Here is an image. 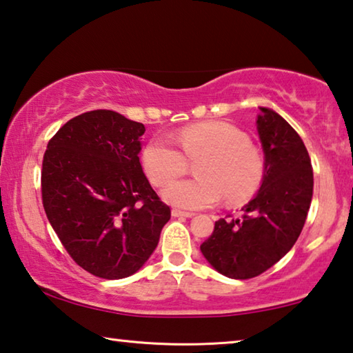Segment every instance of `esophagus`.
<instances>
[{"instance_id":"34e87169","label":"esophagus","mask_w":353,"mask_h":353,"mask_svg":"<svg viewBox=\"0 0 353 353\" xmlns=\"http://www.w3.org/2000/svg\"><path fill=\"white\" fill-rule=\"evenodd\" d=\"M172 216L173 217H192L194 212H186V211H181V210H176V208H173Z\"/></svg>"}]
</instances>
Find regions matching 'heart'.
I'll use <instances>...</instances> for the list:
<instances>
[{
    "instance_id": "obj_1",
    "label": "heart",
    "mask_w": 353,
    "mask_h": 353,
    "mask_svg": "<svg viewBox=\"0 0 353 353\" xmlns=\"http://www.w3.org/2000/svg\"><path fill=\"white\" fill-rule=\"evenodd\" d=\"M173 139L180 148L169 137L156 136L141 153L143 170L156 186L186 170L188 158H199L195 164L199 176L165 184L163 199L167 203L181 210H203L223 197L228 203H241L261 186L263 156L234 125L227 122L189 125Z\"/></svg>"
}]
</instances>
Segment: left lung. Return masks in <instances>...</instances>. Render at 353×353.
Here are the masks:
<instances>
[{
	"mask_svg": "<svg viewBox=\"0 0 353 353\" xmlns=\"http://www.w3.org/2000/svg\"><path fill=\"white\" fill-rule=\"evenodd\" d=\"M256 130L264 178L241 219H219L200 250L212 268L234 280L261 275L291 250L313 199V167L296 130L269 108H259Z\"/></svg>",
	"mask_w": 353,
	"mask_h": 353,
	"instance_id": "obj_1",
	"label": "left lung"
}]
</instances>
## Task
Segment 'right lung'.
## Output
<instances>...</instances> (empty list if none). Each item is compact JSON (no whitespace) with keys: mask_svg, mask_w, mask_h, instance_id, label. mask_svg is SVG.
I'll list each match as a JSON object with an SVG mask.
<instances>
[{"mask_svg":"<svg viewBox=\"0 0 353 353\" xmlns=\"http://www.w3.org/2000/svg\"><path fill=\"white\" fill-rule=\"evenodd\" d=\"M145 126L108 109L77 115L50 139L42 163V201L62 245L89 274H136L170 219L143 175Z\"/></svg>","mask_w":353,"mask_h":353,"instance_id":"right-lung-1","label":"right lung"}]
</instances>
